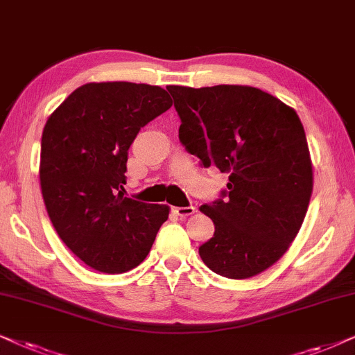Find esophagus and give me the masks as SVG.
Returning <instances> with one entry per match:
<instances>
[{"label":"esophagus","instance_id":"34e87169","mask_svg":"<svg viewBox=\"0 0 355 355\" xmlns=\"http://www.w3.org/2000/svg\"><path fill=\"white\" fill-rule=\"evenodd\" d=\"M173 212L177 216L180 217H188V216H193L196 212V207L193 206H187V207H173Z\"/></svg>","mask_w":355,"mask_h":355}]
</instances>
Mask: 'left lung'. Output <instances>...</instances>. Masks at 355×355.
I'll list each match as a JSON object with an SVG mask.
<instances>
[{
  "label": "left lung",
  "instance_id": "left-lung-1",
  "mask_svg": "<svg viewBox=\"0 0 355 355\" xmlns=\"http://www.w3.org/2000/svg\"><path fill=\"white\" fill-rule=\"evenodd\" d=\"M167 91L182 120L180 143L205 167L229 173L226 200L200 207L216 225L200 257L229 279L257 276L289 250L309 209L313 170L300 118L257 87Z\"/></svg>",
  "mask_w": 355,
  "mask_h": 355
}]
</instances>
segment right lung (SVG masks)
Masks as SVG:
<instances>
[{"label":"right lung","mask_w":355,"mask_h":355,"mask_svg":"<svg viewBox=\"0 0 355 355\" xmlns=\"http://www.w3.org/2000/svg\"><path fill=\"white\" fill-rule=\"evenodd\" d=\"M170 107L159 86L89 83L46 120L40 149L46 212L66 247L96 271L138 266L167 220V205L126 198L123 185L136 135Z\"/></svg>","instance_id":"1"}]
</instances>
